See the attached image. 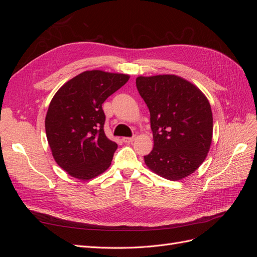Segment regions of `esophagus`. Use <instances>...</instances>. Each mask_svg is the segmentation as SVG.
<instances>
[{
  "instance_id": "esophagus-1",
  "label": "esophagus",
  "mask_w": 257,
  "mask_h": 257,
  "mask_svg": "<svg viewBox=\"0 0 257 257\" xmlns=\"http://www.w3.org/2000/svg\"><path fill=\"white\" fill-rule=\"evenodd\" d=\"M134 137H123L122 138V141H123V143H125V144H130V143H133L134 142Z\"/></svg>"
}]
</instances>
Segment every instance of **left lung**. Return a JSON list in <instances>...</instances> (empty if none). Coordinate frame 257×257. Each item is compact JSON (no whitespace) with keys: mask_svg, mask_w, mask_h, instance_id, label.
I'll return each instance as SVG.
<instances>
[{"mask_svg":"<svg viewBox=\"0 0 257 257\" xmlns=\"http://www.w3.org/2000/svg\"><path fill=\"white\" fill-rule=\"evenodd\" d=\"M136 87L149 108L154 142L144 157L146 165L173 181L193 174L212 141L213 118L207 97L176 75L139 76Z\"/></svg>","mask_w":257,"mask_h":257,"instance_id":"1","label":"left lung"}]
</instances>
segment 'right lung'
I'll return each instance as SVG.
<instances>
[{"instance_id":"add662e5","label":"right lung","mask_w":257,"mask_h":257,"mask_svg":"<svg viewBox=\"0 0 257 257\" xmlns=\"http://www.w3.org/2000/svg\"><path fill=\"white\" fill-rule=\"evenodd\" d=\"M130 79L128 75L87 71L58 90L45 127L54 161L80 180H90L110 166L118 145L104 132L102 104Z\"/></svg>"}]
</instances>
